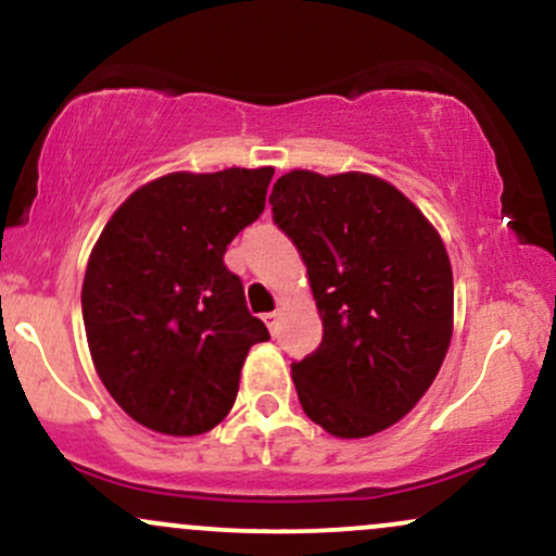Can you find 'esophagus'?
<instances>
[{"instance_id": "1", "label": "esophagus", "mask_w": 556, "mask_h": 556, "mask_svg": "<svg viewBox=\"0 0 556 556\" xmlns=\"http://www.w3.org/2000/svg\"><path fill=\"white\" fill-rule=\"evenodd\" d=\"M262 320H265L267 328H270V331L276 333L278 331V324H280V313H278V309H276V313H265V315H262Z\"/></svg>"}]
</instances>
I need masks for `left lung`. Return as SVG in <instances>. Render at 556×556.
<instances>
[{
	"mask_svg": "<svg viewBox=\"0 0 556 556\" xmlns=\"http://www.w3.org/2000/svg\"><path fill=\"white\" fill-rule=\"evenodd\" d=\"M273 217L307 265L324 342L291 366L304 414L342 440L397 424L432 387L453 337V270L438 228L366 172L291 169Z\"/></svg>",
	"mask_w": 556,
	"mask_h": 556,
	"instance_id": "left-lung-1",
	"label": "left lung"
}]
</instances>
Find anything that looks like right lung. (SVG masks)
Instances as JSON below:
<instances>
[{
	"label": "right lung",
	"mask_w": 556,
	"mask_h": 556,
	"mask_svg": "<svg viewBox=\"0 0 556 556\" xmlns=\"http://www.w3.org/2000/svg\"><path fill=\"white\" fill-rule=\"evenodd\" d=\"M273 166L172 172L140 185L89 254L81 313L94 371L127 416L193 438L230 414L265 324L225 265L265 208Z\"/></svg>",
	"instance_id": "obj_1"
}]
</instances>
